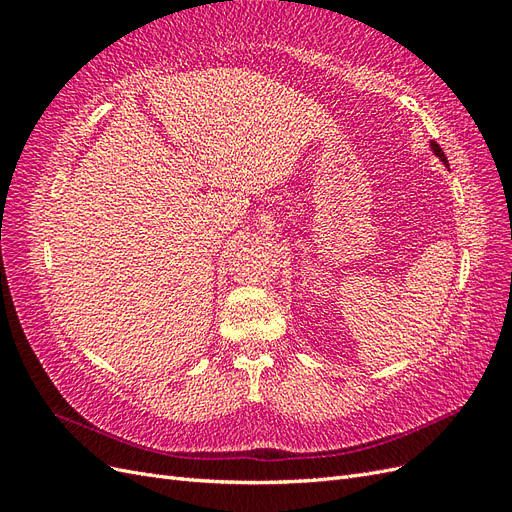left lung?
I'll return each mask as SVG.
<instances>
[{"label":"left lung","instance_id":"obj_1","mask_svg":"<svg viewBox=\"0 0 512 512\" xmlns=\"http://www.w3.org/2000/svg\"><path fill=\"white\" fill-rule=\"evenodd\" d=\"M431 149H433V153H436V156L448 166V160H446V156H444V151H442V147L438 145V143H431Z\"/></svg>","mask_w":512,"mask_h":512}]
</instances>
